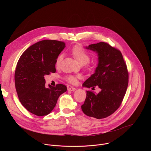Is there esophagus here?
Returning a JSON list of instances; mask_svg holds the SVG:
<instances>
[{"instance_id": "1", "label": "esophagus", "mask_w": 151, "mask_h": 151, "mask_svg": "<svg viewBox=\"0 0 151 151\" xmlns=\"http://www.w3.org/2000/svg\"><path fill=\"white\" fill-rule=\"evenodd\" d=\"M68 91H74L76 90V88H74V87H69L68 89Z\"/></svg>"}]
</instances>
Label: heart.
I'll use <instances>...</instances> for the list:
<instances>
[{
  "mask_svg": "<svg viewBox=\"0 0 151 151\" xmlns=\"http://www.w3.org/2000/svg\"><path fill=\"white\" fill-rule=\"evenodd\" d=\"M70 52L72 55L77 60L79 63L81 65H84V64H87L90 58V54L88 52L86 51L81 45H75L71 50ZM63 59V55H59L55 61V66L57 67L60 66L61 62ZM66 79L68 82L72 83H76L77 82V77L73 76H68L66 77Z\"/></svg>",
  "mask_w": 151,
  "mask_h": 151,
  "instance_id": "obj_1",
  "label": "heart"
}]
</instances>
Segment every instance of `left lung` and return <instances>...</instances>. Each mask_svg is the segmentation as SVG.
<instances>
[{"label":"left lung","mask_w":151,"mask_h":151,"mask_svg":"<svg viewBox=\"0 0 151 151\" xmlns=\"http://www.w3.org/2000/svg\"><path fill=\"white\" fill-rule=\"evenodd\" d=\"M96 52L98 64L94 73L82 84L83 87L101 91L96 94L87 91L82 112L97 119L107 117L114 113L121 105L128 83V73L121 52L105 42H99L85 47Z\"/></svg>","instance_id":"obj_1"}]
</instances>
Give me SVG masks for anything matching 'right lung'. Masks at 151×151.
I'll use <instances>...</instances> for the list:
<instances>
[{
    "instance_id": "right-lung-1",
    "label": "right lung",
    "mask_w": 151,
    "mask_h": 151,
    "mask_svg": "<svg viewBox=\"0 0 151 151\" xmlns=\"http://www.w3.org/2000/svg\"><path fill=\"white\" fill-rule=\"evenodd\" d=\"M63 42L44 40L29 47L21 55L15 72V88L19 101L30 113L48 115L59 96L67 91L63 84L45 87L44 76L55 73V61L65 48Z\"/></svg>"
}]
</instances>
